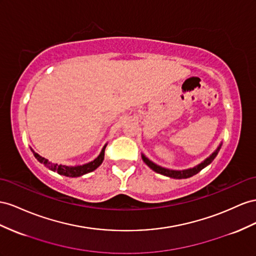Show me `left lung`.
Here are the masks:
<instances>
[{"label": "left lung", "mask_w": 256, "mask_h": 256, "mask_svg": "<svg viewBox=\"0 0 256 256\" xmlns=\"http://www.w3.org/2000/svg\"><path fill=\"white\" fill-rule=\"evenodd\" d=\"M220 148V146L218 148V150L214 152L212 155H210L208 158H206V160H204L202 164H199L198 166H196V167L192 168V169H188V170H182V171H176V170H169V169L162 168V167H160V166H157L154 162H152L144 155H142V160H143V162L145 164L148 166V167L152 170H154L155 172H157V174H160L167 176H170V178H190L192 176L197 174L199 171H202L204 167H206V166L210 164L212 162V160H214V158L216 157Z\"/></svg>", "instance_id": "1"}]
</instances>
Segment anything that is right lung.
<instances>
[{"mask_svg": "<svg viewBox=\"0 0 256 256\" xmlns=\"http://www.w3.org/2000/svg\"><path fill=\"white\" fill-rule=\"evenodd\" d=\"M104 150L106 146L102 148L100 155L96 158V160L92 162L86 164H82V166H76V167H68V166H64V164H52L46 158L40 156L36 152H33V155L36 156V160L40 162L43 164L45 167L50 168L52 171H57L59 174L61 176H71V178H75V176H80L82 174H86L88 172H92L94 169H96L99 167V166L102 164L103 160H104Z\"/></svg>", "mask_w": 256, "mask_h": 256, "instance_id": "right-lung-1", "label": "right lung"}]
</instances>
